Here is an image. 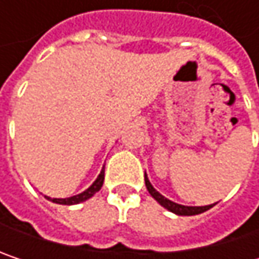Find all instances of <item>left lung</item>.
<instances>
[{
    "mask_svg": "<svg viewBox=\"0 0 259 259\" xmlns=\"http://www.w3.org/2000/svg\"><path fill=\"white\" fill-rule=\"evenodd\" d=\"M145 186H147V190L150 192V195H151L160 205H163V207L168 208L169 211H172V213H176V214H180V216H193V214H199V213H204V211H207L208 208H211V207L214 205V204H211V205H204V207H187V205L176 204V202L166 199L163 195H160V193L151 186L150 180L147 179V174H145Z\"/></svg>",
    "mask_w": 259,
    "mask_h": 259,
    "instance_id": "obj_1",
    "label": "left lung"
}]
</instances>
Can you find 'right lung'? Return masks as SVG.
Instances as JSON below:
<instances>
[{"mask_svg": "<svg viewBox=\"0 0 259 259\" xmlns=\"http://www.w3.org/2000/svg\"><path fill=\"white\" fill-rule=\"evenodd\" d=\"M103 180H105V169H102V172L99 174V177H97V180L94 181L85 192H82V193H79V195H75V196H70V198H64V199H58V198H48V199H51L52 202H55V204H64V205H73V204H79V202H82V201H87L88 198H91L96 192H99L100 190V187L103 186Z\"/></svg>", "mask_w": 259, "mask_h": 259, "instance_id": "obj_1", "label": "right lung"}]
</instances>
